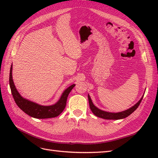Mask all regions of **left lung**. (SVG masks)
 I'll list each match as a JSON object with an SVG mask.
<instances>
[{
    "instance_id": "8db88e82",
    "label": "left lung",
    "mask_w": 158,
    "mask_h": 158,
    "mask_svg": "<svg viewBox=\"0 0 158 158\" xmlns=\"http://www.w3.org/2000/svg\"><path fill=\"white\" fill-rule=\"evenodd\" d=\"M143 96H144V94L141 97V98L139 100V101L136 104H135V105L132 106V107H130V109L123 110V111H122V112H118V113L107 112L97 108V107L93 104L92 99L90 98L89 94H88V100H89V105L90 109H91L92 113L94 114L96 116L100 117V118L105 119H121L126 118V117H127V116H129L130 114H132L137 108H138L140 102H141V100L143 98Z\"/></svg>"
}]
</instances>
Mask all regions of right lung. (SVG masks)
Instances as JSON below:
<instances>
[{"label":"right lung","mask_w":158,"mask_h":158,"mask_svg":"<svg viewBox=\"0 0 158 158\" xmlns=\"http://www.w3.org/2000/svg\"><path fill=\"white\" fill-rule=\"evenodd\" d=\"M12 68L13 66L11 65L9 73V85L13 98H14L15 103L19 107L20 109L22 110L29 116L36 119H47L56 117L63 111L66 106V100L69 93L75 86V84H73L72 85L69 86L68 88H66L62 92L58 101L55 103L54 105L49 106L41 105L39 104L23 98L19 94V93L15 88L14 83H13Z\"/></svg>","instance_id":"obj_1"}]
</instances>
